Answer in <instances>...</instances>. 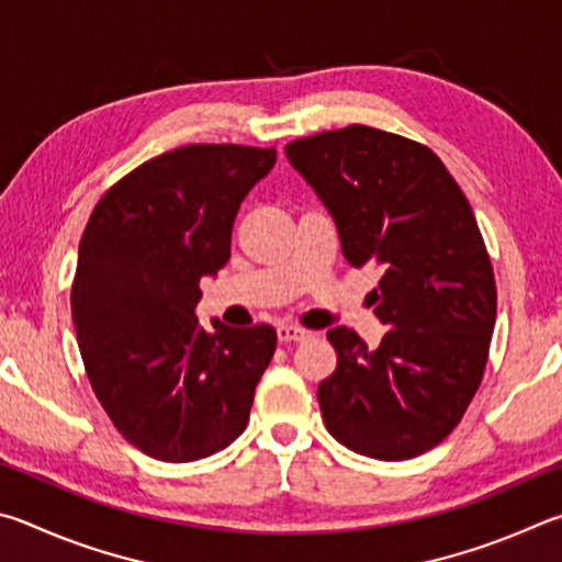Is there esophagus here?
I'll return each instance as SVG.
<instances>
[{"instance_id": "esophagus-1", "label": "esophagus", "mask_w": 562, "mask_h": 562, "mask_svg": "<svg viewBox=\"0 0 562 562\" xmlns=\"http://www.w3.org/2000/svg\"><path fill=\"white\" fill-rule=\"evenodd\" d=\"M276 333H279L281 342H301L311 336V333L301 326H279L276 328Z\"/></svg>"}]
</instances>
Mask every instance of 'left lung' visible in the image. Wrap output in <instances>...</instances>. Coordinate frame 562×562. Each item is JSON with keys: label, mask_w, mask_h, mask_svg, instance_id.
<instances>
[{"label": "left lung", "mask_w": 562, "mask_h": 562, "mask_svg": "<svg viewBox=\"0 0 562 562\" xmlns=\"http://www.w3.org/2000/svg\"><path fill=\"white\" fill-rule=\"evenodd\" d=\"M296 167L336 220L352 269H378L370 306L387 333L368 348L328 330L338 366L318 385L342 447L402 461L441 445L484 378L496 281L476 216L427 145L370 125L299 137Z\"/></svg>", "instance_id": "8db88e82"}]
</instances>
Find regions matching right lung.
<instances>
[{"instance_id": "right-lung-1", "label": "right lung", "mask_w": 562, "mask_h": 562, "mask_svg": "<svg viewBox=\"0 0 562 562\" xmlns=\"http://www.w3.org/2000/svg\"><path fill=\"white\" fill-rule=\"evenodd\" d=\"M273 162L276 147H177L121 177L86 224L71 286L78 348L105 415L147 457L184 464L246 429L276 330L200 328L194 308Z\"/></svg>"}]
</instances>
